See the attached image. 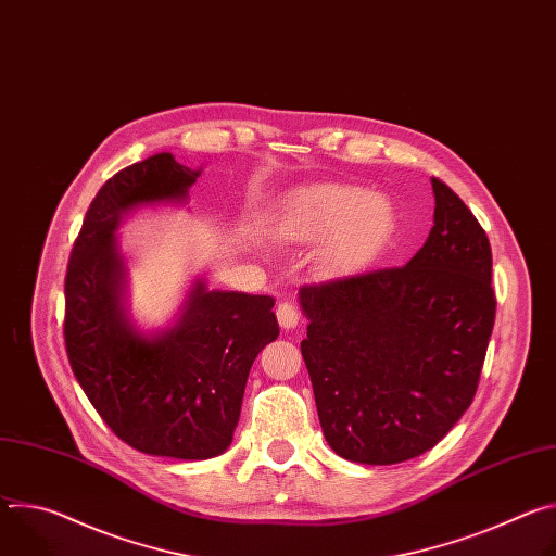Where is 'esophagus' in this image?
Wrapping results in <instances>:
<instances>
[{
  "mask_svg": "<svg viewBox=\"0 0 556 556\" xmlns=\"http://www.w3.org/2000/svg\"><path fill=\"white\" fill-rule=\"evenodd\" d=\"M277 321L281 326V330H294L299 326V312H296V307L292 303H288V301L279 303V307H277Z\"/></svg>",
  "mask_w": 556,
  "mask_h": 556,
  "instance_id": "esophagus-1",
  "label": "esophagus"
}]
</instances>
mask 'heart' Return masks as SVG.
I'll use <instances>...</instances> for the list:
<instances>
[{
  "instance_id": "obj_1",
  "label": "heart",
  "mask_w": 556,
  "mask_h": 556,
  "mask_svg": "<svg viewBox=\"0 0 556 556\" xmlns=\"http://www.w3.org/2000/svg\"><path fill=\"white\" fill-rule=\"evenodd\" d=\"M286 237L321 242L319 262L328 277L343 279L376 264L399 230V211L382 193L341 182H312L290 191L279 208Z\"/></svg>"
}]
</instances>
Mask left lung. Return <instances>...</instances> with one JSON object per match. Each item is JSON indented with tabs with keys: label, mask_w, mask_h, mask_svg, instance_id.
Listing matches in <instances>:
<instances>
[{
	"label": "left lung",
	"mask_w": 556,
	"mask_h": 556,
	"mask_svg": "<svg viewBox=\"0 0 556 556\" xmlns=\"http://www.w3.org/2000/svg\"><path fill=\"white\" fill-rule=\"evenodd\" d=\"M431 187L433 226L407 266L299 290L316 412L350 462L387 466L427 453L480 382L495 324L491 244L444 182Z\"/></svg>",
	"instance_id": "8db88e82"
}]
</instances>
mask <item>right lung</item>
I'll list each match as a JSON object with an SVG mask.
<instances>
[{
    "mask_svg": "<svg viewBox=\"0 0 556 556\" xmlns=\"http://www.w3.org/2000/svg\"><path fill=\"white\" fill-rule=\"evenodd\" d=\"M200 174L161 151L103 185L67 264L63 326L72 371L108 427L140 453L189 462L230 446L253 361L279 337L273 296L211 290L204 277L167 326L134 319L116 232L142 208L187 206Z\"/></svg>",
    "mask_w": 556,
    "mask_h": 556,
    "instance_id": "1",
    "label": "right lung"
}]
</instances>
